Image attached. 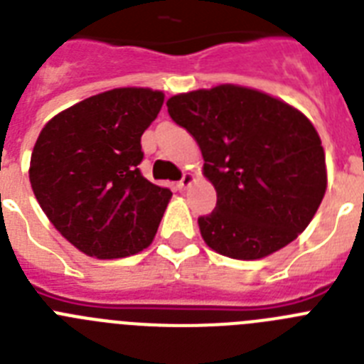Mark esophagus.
<instances>
[{
  "label": "esophagus",
  "mask_w": 364,
  "mask_h": 364,
  "mask_svg": "<svg viewBox=\"0 0 364 364\" xmlns=\"http://www.w3.org/2000/svg\"><path fill=\"white\" fill-rule=\"evenodd\" d=\"M191 182H193V175H189V173H184V176L178 180V184H176V186H178V189H186L189 184H191Z\"/></svg>",
  "instance_id": "esophagus-1"
}]
</instances>
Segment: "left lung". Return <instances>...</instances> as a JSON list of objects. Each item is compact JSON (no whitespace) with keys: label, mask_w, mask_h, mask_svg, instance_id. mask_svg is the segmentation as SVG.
Masks as SVG:
<instances>
[{"label":"left lung","mask_w":364,"mask_h":364,"mask_svg":"<svg viewBox=\"0 0 364 364\" xmlns=\"http://www.w3.org/2000/svg\"><path fill=\"white\" fill-rule=\"evenodd\" d=\"M167 112L197 140L217 191L215 210L198 217L211 250L262 259L306 230L326 191V164L302 112L239 85L176 95Z\"/></svg>","instance_id":"obj_1"}]
</instances>
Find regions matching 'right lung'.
Returning a JSON list of instances; mask_svg holds the SVG:
<instances>
[{"label": "right lung", "instance_id": "add662e5", "mask_svg": "<svg viewBox=\"0 0 364 364\" xmlns=\"http://www.w3.org/2000/svg\"><path fill=\"white\" fill-rule=\"evenodd\" d=\"M164 92L124 87L65 109L41 129L31 156L32 191L60 233L96 259L149 246L173 193L144 178L140 138Z\"/></svg>", "mask_w": 364, "mask_h": 364}]
</instances>
